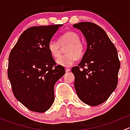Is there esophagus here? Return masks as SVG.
I'll list each match as a JSON object with an SVG mask.
<instances>
[{
	"instance_id": "34e87169",
	"label": "esophagus",
	"mask_w": 130,
	"mask_h": 130,
	"mask_svg": "<svg viewBox=\"0 0 130 130\" xmlns=\"http://www.w3.org/2000/svg\"><path fill=\"white\" fill-rule=\"evenodd\" d=\"M65 72H70V69H69V68H65Z\"/></svg>"
}]
</instances>
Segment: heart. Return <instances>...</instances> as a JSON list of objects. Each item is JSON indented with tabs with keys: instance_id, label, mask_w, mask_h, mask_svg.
<instances>
[{
	"instance_id": "b5f03b06",
	"label": "heart",
	"mask_w": 130,
	"mask_h": 130,
	"mask_svg": "<svg viewBox=\"0 0 130 130\" xmlns=\"http://www.w3.org/2000/svg\"><path fill=\"white\" fill-rule=\"evenodd\" d=\"M67 44H69L66 50L67 55L61 56L57 60V64L63 67L71 66L77 61V57H82L85 52L79 35L73 31H69L60 36L58 41L52 40L49 42L48 48L50 53L53 58H57L60 55L61 46Z\"/></svg>"
}]
</instances>
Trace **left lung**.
<instances>
[{
	"label": "left lung",
	"mask_w": 130,
	"mask_h": 130,
	"mask_svg": "<svg viewBox=\"0 0 130 130\" xmlns=\"http://www.w3.org/2000/svg\"><path fill=\"white\" fill-rule=\"evenodd\" d=\"M82 32L87 48L78 66L72 69L79 99L89 106L102 104L118 84L120 62L118 52L104 30L90 22L73 25Z\"/></svg>",
	"instance_id": "8db88e82"
}]
</instances>
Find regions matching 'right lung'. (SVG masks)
<instances>
[{
	"instance_id": "add662e5",
	"label": "right lung",
	"mask_w": 130,
	"mask_h": 130,
	"mask_svg": "<svg viewBox=\"0 0 130 130\" xmlns=\"http://www.w3.org/2000/svg\"><path fill=\"white\" fill-rule=\"evenodd\" d=\"M62 24L31 27L19 37L9 57L7 75L15 98L30 111L45 112L55 99L54 86L65 73L48 48Z\"/></svg>"
}]
</instances>
